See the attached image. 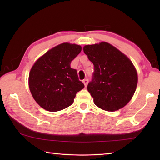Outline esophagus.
Returning <instances> with one entry per match:
<instances>
[{"instance_id":"34e87169","label":"esophagus","mask_w":160,"mask_h":160,"mask_svg":"<svg viewBox=\"0 0 160 160\" xmlns=\"http://www.w3.org/2000/svg\"><path fill=\"white\" fill-rule=\"evenodd\" d=\"M82 82H83V83H84V86L87 87L88 82H89V80H88L87 78H86V79H84V80H82Z\"/></svg>"}]
</instances>
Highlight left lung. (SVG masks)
<instances>
[{
	"instance_id": "left-lung-1",
	"label": "left lung",
	"mask_w": 160,
	"mask_h": 160,
	"mask_svg": "<svg viewBox=\"0 0 160 160\" xmlns=\"http://www.w3.org/2000/svg\"><path fill=\"white\" fill-rule=\"evenodd\" d=\"M83 50L94 65L92 80L87 86L94 104L107 111L124 107L138 84V73L131 61L108 42L85 45Z\"/></svg>"
}]
</instances>
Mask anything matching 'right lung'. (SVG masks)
<instances>
[{"mask_svg": "<svg viewBox=\"0 0 160 160\" xmlns=\"http://www.w3.org/2000/svg\"><path fill=\"white\" fill-rule=\"evenodd\" d=\"M82 50L76 44L64 42L49 50L36 61L29 75L33 99L47 111L62 110L73 103L84 87L71 62Z\"/></svg>", "mask_w": 160, "mask_h": 160, "instance_id": "add662e5", "label": "right lung"}]
</instances>
